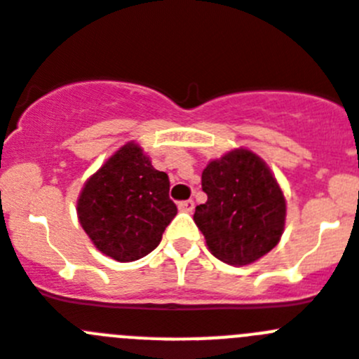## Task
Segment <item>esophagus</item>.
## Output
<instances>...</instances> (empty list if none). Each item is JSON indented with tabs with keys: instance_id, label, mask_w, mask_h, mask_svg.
<instances>
[{
	"instance_id": "esophagus-1",
	"label": "esophagus",
	"mask_w": 359,
	"mask_h": 359,
	"mask_svg": "<svg viewBox=\"0 0 359 359\" xmlns=\"http://www.w3.org/2000/svg\"><path fill=\"white\" fill-rule=\"evenodd\" d=\"M177 208L182 212H192L194 210V201L192 199H187V201H180L177 203Z\"/></svg>"
}]
</instances>
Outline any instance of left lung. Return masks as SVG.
Segmentation results:
<instances>
[{
    "label": "left lung",
    "mask_w": 359,
    "mask_h": 359,
    "mask_svg": "<svg viewBox=\"0 0 359 359\" xmlns=\"http://www.w3.org/2000/svg\"><path fill=\"white\" fill-rule=\"evenodd\" d=\"M205 205L194 221L214 257L226 264L255 262L277 246L286 199L264 161L246 149L210 161L201 176Z\"/></svg>",
    "instance_id": "obj_1"
}]
</instances>
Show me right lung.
<instances>
[{
	"instance_id": "right-lung-1",
	"label": "right lung",
	"mask_w": 359,
	"mask_h": 359,
	"mask_svg": "<svg viewBox=\"0 0 359 359\" xmlns=\"http://www.w3.org/2000/svg\"><path fill=\"white\" fill-rule=\"evenodd\" d=\"M169 189V176L138 145H123L86 182L79 221L100 252L118 262L136 261L156 248L177 214Z\"/></svg>"
}]
</instances>
